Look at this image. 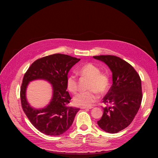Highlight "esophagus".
Returning a JSON list of instances; mask_svg holds the SVG:
<instances>
[{
    "label": "esophagus",
    "instance_id": "1",
    "mask_svg": "<svg viewBox=\"0 0 158 158\" xmlns=\"http://www.w3.org/2000/svg\"><path fill=\"white\" fill-rule=\"evenodd\" d=\"M93 107H81V109H86V110H89V109H91Z\"/></svg>",
    "mask_w": 158,
    "mask_h": 158
}]
</instances>
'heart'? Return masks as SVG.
<instances>
[{
  "mask_svg": "<svg viewBox=\"0 0 158 158\" xmlns=\"http://www.w3.org/2000/svg\"><path fill=\"white\" fill-rule=\"evenodd\" d=\"M77 73L82 77L90 79L88 89L93 91L78 93L74 97L73 102L77 106H91L99 98L96 91L101 94H104L108 91L109 78L106 74L100 72L98 67L91 62L81 65L77 69ZM66 85L67 89L71 93H76L78 90L77 77L74 74L70 75L67 79Z\"/></svg>",
  "mask_w": 158,
  "mask_h": 158,
  "instance_id": "heart-1",
  "label": "heart"
}]
</instances>
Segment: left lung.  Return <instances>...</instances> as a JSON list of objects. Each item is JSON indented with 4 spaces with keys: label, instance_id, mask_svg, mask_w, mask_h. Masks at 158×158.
<instances>
[{
    "label": "left lung",
    "instance_id": "1",
    "mask_svg": "<svg viewBox=\"0 0 158 158\" xmlns=\"http://www.w3.org/2000/svg\"><path fill=\"white\" fill-rule=\"evenodd\" d=\"M93 57L104 62L112 74V86L102 99L106 106L98 124L107 132L117 133L127 127L138 113L143 98L141 81L134 67L119 57Z\"/></svg>",
    "mask_w": 158,
    "mask_h": 158
}]
</instances>
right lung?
Returning a JSON list of instances; mask_svg holds the SVG:
<instances>
[{
  "label": "right lung",
  "instance_id": "obj_1",
  "mask_svg": "<svg viewBox=\"0 0 158 158\" xmlns=\"http://www.w3.org/2000/svg\"><path fill=\"white\" fill-rule=\"evenodd\" d=\"M80 60L55 54L36 60L24 74L20 88L22 107L32 124L40 132L49 136H59L72 125L80 109L68 106L71 98L66 91V81L70 69ZM39 79L52 85L53 96L46 106L36 109L27 101L26 91L30 81Z\"/></svg>",
  "mask_w": 158,
  "mask_h": 158
}]
</instances>
